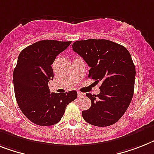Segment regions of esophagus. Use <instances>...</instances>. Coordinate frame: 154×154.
<instances>
[{
	"label": "esophagus",
	"instance_id": "34e87169",
	"mask_svg": "<svg viewBox=\"0 0 154 154\" xmlns=\"http://www.w3.org/2000/svg\"><path fill=\"white\" fill-rule=\"evenodd\" d=\"M84 96V94L83 93H81V92H78V97H82Z\"/></svg>",
	"mask_w": 154,
	"mask_h": 154
}]
</instances>
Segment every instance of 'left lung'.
I'll return each mask as SVG.
<instances>
[{
	"label": "left lung",
	"mask_w": 154,
	"mask_h": 154,
	"mask_svg": "<svg viewBox=\"0 0 154 154\" xmlns=\"http://www.w3.org/2000/svg\"><path fill=\"white\" fill-rule=\"evenodd\" d=\"M72 49L91 68L89 78L101 82L100 94H86L91 106L82 112L88 124L112 125L123 116L134 94L135 67L130 53L123 45L106 39L76 41Z\"/></svg>",
	"instance_id": "1"
}]
</instances>
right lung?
<instances>
[{
	"instance_id": "right-lung-1",
	"label": "right lung",
	"mask_w": 154,
	"mask_h": 154,
	"mask_svg": "<svg viewBox=\"0 0 154 154\" xmlns=\"http://www.w3.org/2000/svg\"><path fill=\"white\" fill-rule=\"evenodd\" d=\"M72 42L42 40L20 52L13 72L14 91L17 104L29 120L39 126H51L61 120L67 105L77 97L75 91L50 93L52 64Z\"/></svg>"
}]
</instances>
